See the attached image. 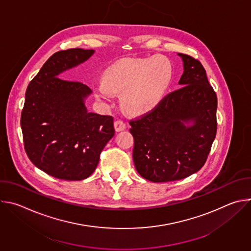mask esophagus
Wrapping results in <instances>:
<instances>
[{"instance_id":"1","label":"esophagus","mask_w":251,"mask_h":251,"mask_svg":"<svg viewBox=\"0 0 251 251\" xmlns=\"http://www.w3.org/2000/svg\"><path fill=\"white\" fill-rule=\"evenodd\" d=\"M114 128H115L116 132H120L126 128V124L122 120H116L114 122Z\"/></svg>"}]
</instances>
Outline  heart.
Masks as SVG:
<instances>
[{"label":"heart","mask_w":251,"mask_h":251,"mask_svg":"<svg viewBox=\"0 0 251 251\" xmlns=\"http://www.w3.org/2000/svg\"><path fill=\"white\" fill-rule=\"evenodd\" d=\"M172 80L170 61L161 55L121 59L105 70L97 97L108 100L122 94L124 108L133 114L151 111L163 99Z\"/></svg>","instance_id":"1"}]
</instances>
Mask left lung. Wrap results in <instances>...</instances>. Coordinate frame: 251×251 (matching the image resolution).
Here are the masks:
<instances>
[{"instance_id":"8db88e82","label":"left lung","mask_w":251,"mask_h":251,"mask_svg":"<svg viewBox=\"0 0 251 251\" xmlns=\"http://www.w3.org/2000/svg\"><path fill=\"white\" fill-rule=\"evenodd\" d=\"M184 61L181 88L167 94L151 111L130 120L137 172L154 183L185 178L201 169L216 138L218 98L200 60ZM192 121V126L185 123Z\"/></svg>"}]
</instances>
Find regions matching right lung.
I'll list each match as a JSON object with an SVG mask.
<instances>
[{
    "label": "right lung",
    "instance_id": "obj_1",
    "mask_svg": "<svg viewBox=\"0 0 251 251\" xmlns=\"http://www.w3.org/2000/svg\"><path fill=\"white\" fill-rule=\"evenodd\" d=\"M93 52L69 49L53 53L25 91L21 115L25 153L34 166L60 180L88 177L115 134L112 116L87 111L84 99L91 89L86 84L58 77Z\"/></svg>",
    "mask_w": 251,
    "mask_h": 251
}]
</instances>
